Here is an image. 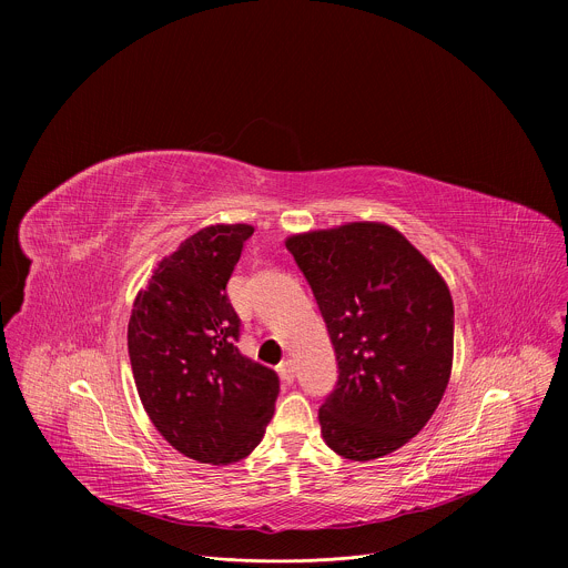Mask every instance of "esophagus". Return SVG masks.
Listing matches in <instances>:
<instances>
[{
  "instance_id": "obj_1",
  "label": "esophagus",
  "mask_w": 568,
  "mask_h": 568,
  "mask_svg": "<svg viewBox=\"0 0 568 568\" xmlns=\"http://www.w3.org/2000/svg\"><path fill=\"white\" fill-rule=\"evenodd\" d=\"M278 373H281V379H283V382L292 384V382H294V364H292V359H283V362L278 364Z\"/></svg>"
}]
</instances>
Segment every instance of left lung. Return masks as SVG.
Listing matches in <instances>:
<instances>
[{
  "mask_svg": "<svg viewBox=\"0 0 568 568\" xmlns=\"http://www.w3.org/2000/svg\"><path fill=\"white\" fill-rule=\"evenodd\" d=\"M337 357L321 402L323 440L373 460L409 443L434 416L452 373L454 303L434 265L377 222L287 237Z\"/></svg>",
  "mask_w": 568,
  "mask_h": 568,
  "instance_id": "8db88e82",
  "label": "left lung"
}]
</instances>
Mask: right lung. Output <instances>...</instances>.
I'll use <instances>...</instances> for the list:
<instances>
[{
  "mask_svg": "<svg viewBox=\"0 0 568 568\" xmlns=\"http://www.w3.org/2000/svg\"><path fill=\"white\" fill-rule=\"evenodd\" d=\"M250 224L186 237L134 298L128 353L143 409L178 452L226 465L263 440L281 390L276 371L242 355L226 283Z\"/></svg>",
  "mask_w": 568,
  "mask_h": 568,
  "instance_id": "obj_1",
  "label": "right lung"
}]
</instances>
